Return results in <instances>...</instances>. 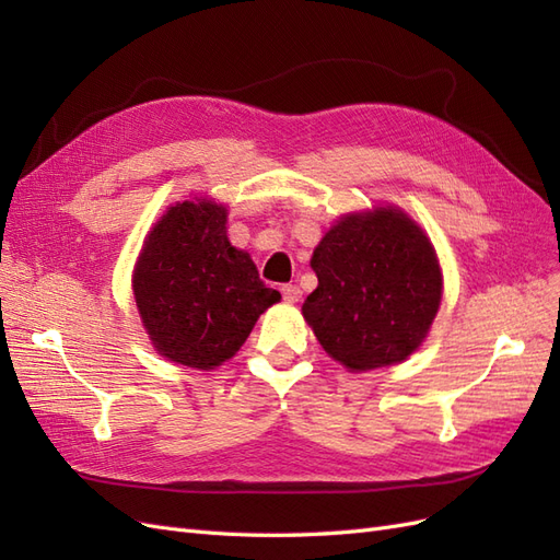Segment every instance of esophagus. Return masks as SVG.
Instances as JSON below:
<instances>
[{
    "instance_id": "34e87169",
    "label": "esophagus",
    "mask_w": 560,
    "mask_h": 560,
    "mask_svg": "<svg viewBox=\"0 0 560 560\" xmlns=\"http://www.w3.org/2000/svg\"><path fill=\"white\" fill-rule=\"evenodd\" d=\"M282 299L287 303H296L301 299V287L299 284H282Z\"/></svg>"
}]
</instances>
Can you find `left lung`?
Listing matches in <instances>:
<instances>
[{"instance_id":"left-lung-1","label":"left lung","mask_w":560,"mask_h":560,"mask_svg":"<svg viewBox=\"0 0 560 560\" xmlns=\"http://www.w3.org/2000/svg\"><path fill=\"white\" fill-rule=\"evenodd\" d=\"M317 290L303 303L317 341L352 371L395 364L422 343L442 301L434 247L409 217L350 214L315 247Z\"/></svg>"}]
</instances>
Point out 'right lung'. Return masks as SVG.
<instances>
[{
  "label": "right lung",
  "mask_w": 560,
  "mask_h": 560,
  "mask_svg": "<svg viewBox=\"0 0 560 560\" xmlns=\"http://www.w3.org/2000/svg\"><path fill=\"white\" fill-rule=\"evenodd\" d=\"M132 292L154 348L171 362L214 369L241 350L254 322L280 301L249 254L226 238V208L184 200L151 231Z\"/></svg>",
  "instance_id": "1"
}]
</instances>
